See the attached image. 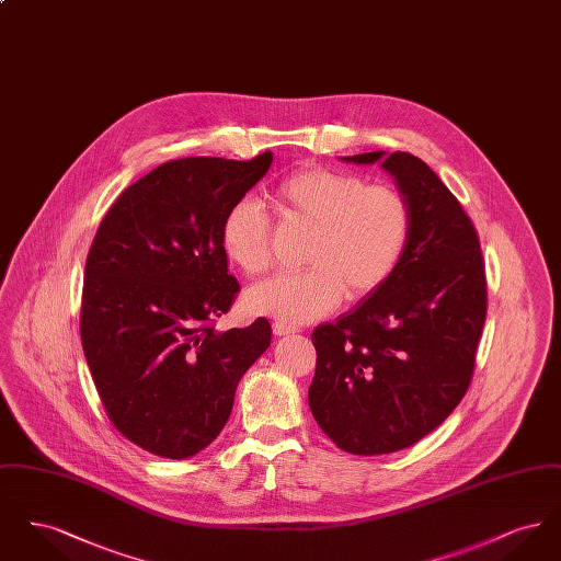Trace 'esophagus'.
<instances>
[{
    "label": "esophagus",
    "mask_w": 561,
    "mask_h": 561,
    "mask_svg": "<svg viewBox=\"0 0 561 561\" xmlns=\"http://www.w3.org/2000/svg\"><path fill=\"white\" fill-rule=\"evenodd\" d=\"M273 332L277 334V336H288V334H294V332H298V328L293 325V323H286V321H273Z\"/></svg>",
    "instance_id": "34e87169"
}]
</instances>
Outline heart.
I'll use <instances>...</instances> for the list:
<instances>
[{"instance_id": "1", "label": "heart", "mask_w": 561, "mask_h": 561, "mask_svg": "<svg viewBox=\"0 0 561 561\" xmlns=\"http://www.w3.org/2000/svg\"><path fill=\"white\" fill-rule=\"evenodd\" d=\"M275 197L293 220L316 227L305 271L277 273L245 293L252 313L286 323L318 320L351 298L378 290L412 238V206L400 188L370 185L355 172L307 168L284 179ZM225 256L248 275L273 263L265 208L241 197L222 218Z\"/></svg>"}]
</instances>
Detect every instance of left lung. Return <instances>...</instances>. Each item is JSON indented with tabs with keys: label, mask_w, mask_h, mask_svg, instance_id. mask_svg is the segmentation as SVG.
<instances>
[{
	"label": "left lung",
	"mask_w": 561,
	"mask_h": 561,
	"mask_svg": "<svg viewBox=\"0 0 561 561\" xmlns=\"http://www.w3.org/2000/svg\"><path fill=\"white\" fill-rule=\"evenodd\" d=\"M343 160L380 161L412 206V238L378 290L313 330L309 408L341 450L398 453L439 427L469 389L488 302L480 240L425 161L403 151Z\"/></svg>",
	"instance_id": "1"
}]
</instances>
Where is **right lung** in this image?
<instances>
[{"mask_svg":"<svg viewBox=\"0 0 561 561\" xmlns=\"http://www.w3.org/2000/svg\"><path fill=\"white\" fill-rule=\"evenodd\" d=\"M271 161V151L165 161L117 197L92 241L81 347L111 423L147 453L181 460L210 446L271 345L265 318L214 328L240 293L222 218Z\"/></svg>","mask_w":561,"mask_h":561,"instance_id":"add662e5","label":"right lung"}]
</instances>
